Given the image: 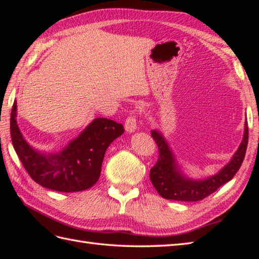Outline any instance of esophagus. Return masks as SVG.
I'll list each match as a JSON object with an SVG mask.
<instances>
[{
	"label": "esophagus",
	"mask_w": 259,
	"mask_h": 259,
	"mask_svg": "<svg viewBox=\"0 0 259 259\" xmlns=\"http://www.w3.org/2000/svg\"><path fill=\"white\" fill-rule=\"evenodd\" d=\"M124 128L128 133H134V131L137 129V117L136 113L130 114L128 118L125 119L124 122Z\"/></svg>",
	"instance_id": "1"
}]
</instances>
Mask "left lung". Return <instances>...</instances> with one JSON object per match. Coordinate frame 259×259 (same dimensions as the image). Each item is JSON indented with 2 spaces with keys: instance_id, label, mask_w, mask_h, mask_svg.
I'll list each match as a JSON object with an SVG mask.
<instances>
[{
  "instance_id": "left-lung-1",
  "label": "left lung",
  "mask_w": 259,
  "mask_h": 259,
  "mask_svg": "<svg viewBox=\"0 0 259 259\" xmlns=\"http://www.w3.org/2000/svg\"><path fill=\"white\" fill-rule=\"evenodd\" d=\"M159 150L158 160L150 169V180L158 194L169 200L198 201L211 195L219 187L232 180L244 161L248 145V126L245 123L244 139L236 151L232 161L225 166L219 174L205 180H191L181 175L174 160V156L163 137L153 130L151 133Z\"/></svg>"
}]
</instances>
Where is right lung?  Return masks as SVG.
Returning <instances> with one entry per match:
<instances>
[{
  "label": "right lung",
  "mask_w": 259,
  "mask_h": 259,
  "mask_svg": "<svg viewBox=\"0 0 259 259\" xmlns=\"http://www.w3.org/2000/svg\"><path fill=\"white\" fill-rule=\"evenodd\" d=\"M16 101L11 112V138L16 155L26 172L36 184L61 192L89 189L100 177L107 148L124 133L113 120H93L78 138L57 155H45L27 144L16 123Z\"/></svg>",
  "instance_id": "obj_1"
}]
</instances>
